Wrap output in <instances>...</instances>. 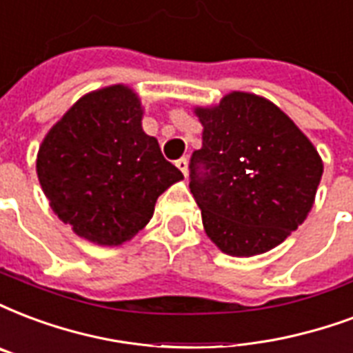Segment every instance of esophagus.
I'll return each mask as SVG.
<instances>
[{"instance_id":"esophagus-1","label":"esophagus","mask_w":353,"mask_h":353,"mask_svg":"<svg viewBox=\"0 0 353 353\" xmlns=\"http://www.w3.org/2000/svg\"><path fill=\"white\" fill-rule=\"evenodd\" d=\"M176 167L182 171L184 176H188V158H180V160L176 161Z\"/></svg>"}]
</instances>
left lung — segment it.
Instances as JSON below:
<instances>
[{
  "instance_id": "1",
  "label": "left lung",
  "mask_w": 353,
  "mask_h": 353,
  "mask_svg": "<svg viewBox=\"0 0 353 353\" xmlns=\"http://www.w3.org/2000/svg\"><path fill=\"white\" fill-rule=\"evenodd\" d=\"M203 147L190 190L206 236L230 256H255L285 242L314 205L324 163L309 137L274 102L232 91L197 105Z\"/></svg>"
}]
</instances>
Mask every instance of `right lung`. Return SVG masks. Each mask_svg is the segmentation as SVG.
<instances>
[{
    "label": "right lung",
    "instance_id": "right-lung-1",
    "mask_svg": "<svg viewBox=\"0 0 353 353\" xmlns=\"http://www.w3.org/2000/svg\"><path fill=\"white\" fill-rule=\"evenodd\" d=\"M141 119L137 92L117 83L83 94L39 147L37 174L52 210L97 245L132 240L161 193L184 179Z\"/></svg>",
    "mask_w": 353,
    "mask_h": 353
}]
</instances>
